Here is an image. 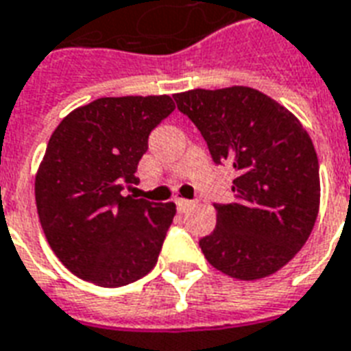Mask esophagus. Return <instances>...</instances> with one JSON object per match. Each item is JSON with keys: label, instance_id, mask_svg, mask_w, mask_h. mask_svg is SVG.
I'll return each instance as SVG.
<instances>
[{"label": "esophagus", "instance_id": "obj_1", "mask_svg": "<svg viewBox=\"0 0 351 351\" xmlns=\"http://www.w3.org/2000/svg\"><path fill=\"white\" fill-rule=\"evenodd\" d=\"M176 205H178L179 213H185L186 209H191V207H194V202H191V199H183V197H179V199H176Z\"/></svg>", "mask_w": 351, "mask_h": 351}]
</instances>
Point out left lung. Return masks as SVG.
<instances>
[{
  "label": "left lung",
  "instance_id": "left-lung-1",
  "mask_svg": "<svg viewBox=\"0 0 351 351\" xmlns=\"http://www.w3.org/2000/svg\"><path fill=\"white\" fill-rule=\"evenodd\" d=\"M216 165H233V204H216V228L199 241L205 259L229 278L278 272L302 250L320 207L318 157L291 110L250 86L181 92Z\"/></svg>",
  "mask_w": 351,
  "mask_h": 351
}]
</instances>
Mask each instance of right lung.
<instances>
[{"label": "right lung", "mask_w": 351, "mask_h": 351, "mask_svg": "<svg viewBox=\"0 0 351 351\" xmlns=\"http://www.w3.org/2000/svg\"><path fill=\"white\" fill-rule=\"evenodd\" d=\"M170 96L99 97L57 125L35 178L40 226L77 278L114 289L152 272L176 204L123 196Z\"/></svg>", "instance_id": "add662e5"}]
</instances>
